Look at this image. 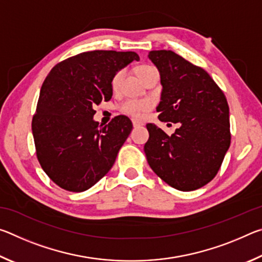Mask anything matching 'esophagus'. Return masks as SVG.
Wrapping results in <instances>:
<instances>
[{
  "instance_id": "obj_1",
  "label": "esophagus",
  "mask_w": 262,
  "mask_h": 262,
  "mask_svg": "<svg viewBox=\"0 0 262 262\" xmlns=\"http://www.w3.org/2000/svg\"><path fill=\"white\" fill-rule=\"evenodd\" d=\"M133 126L134 127H140V126H143V122H141V121H139V120H133Z\"/></svg>"
}]
</instances>
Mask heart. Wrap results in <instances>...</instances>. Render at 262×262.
<instances>
[{
	"instance_id": "b5f03b06",
	"label": "heart",
	"mask_w": 262,
	"mask_h": 262,
	"mask_svg": "<svg viewBox=\"0 0 262 262\" xmlns=\"http://www.w3.org/2000/svg\"><path fill=\"white\" fill-rule=\"evenodd\" d=\"M150 69L152 68L149 67V66H140V67L137 68V74H139L140 77H142L145 73L149 72ZM123 76H125V72H123V70H119V72L113 76L112 82H111V86H112L114 91H118L119 89H120ZM151 106L152 104L150 103L149 100L128 99L123 101L120 105V110L123 113L129 114L132 117L142 118L150 108H151Z\"/></svg>"
}]
</instances>
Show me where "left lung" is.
<instances>
[{
  "instance_id": "obj_1",
  "label": "left lung",
  "mask_w": 262,
  "mask_h": 262,
  "mask_svg": "<svg viewBox=\"0 0 262 262\" xmlns=\"http://www.w3.org/2000/svg\"><path fill=\"white\" fill-rule=\"evenodd\" d=\"M161 74L158 119L180 123L171 136L148 123L144 152L150 167L176 189L189 192L215 178L231 142L224 92L205 69L172 51H151Z\"/></svg>"
}]
</instances>
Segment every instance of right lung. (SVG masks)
<instances>
[{"label": "right lung", "instance_id": "add662e5", "mask_svg": "<svg viewBox=\"0 0 262 262\" xmlns=\"http://www.w3.org/2000/svg\"><path fill=\"white\" fill-rule=\"evenodd\" d=\"M134 60H140L135 52H84L59 62L47 75L32 133L38 161L59 187L83 192L113 166L132 121L117 115L99 126L92 119L94 106L112 98L113 76Z\"/></svg>", "mask_w": 262, "mask_h": 262}]
</instances>
